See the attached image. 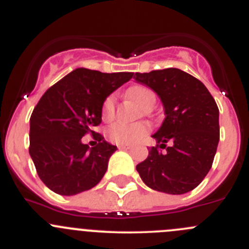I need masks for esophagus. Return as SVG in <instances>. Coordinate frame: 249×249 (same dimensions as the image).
I'll use <instances>...</instances> for the list:
<instances>
[{
  "label": "esophagus",
  "instance_id": "obj_1",
  "mask_svg": "<svg viewBox=\"0 0 249 249\" xmlns=\"http://www.w3.org/2000/svg\"><path fill=\"white\" fill-rule=\"evenodd\" d=\"M118 148L119 149H130L131 148V146H129V144H118Z\"/></svg>",
  "mask_w": 249,
  "mask_h": 249
}]
</instances>
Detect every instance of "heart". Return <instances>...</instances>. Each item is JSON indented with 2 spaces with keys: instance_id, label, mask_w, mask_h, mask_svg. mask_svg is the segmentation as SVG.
Wrapping results in <instances>:
<instances>
[{
  "instance_id": "obj_1",
  "label": "heart",
  "mask_w": 249,
  "mask_h": 249,
  "mask_svg": "<svg viewBox=\"0 0 249 249\" xmlns=\"http://www.w3.org/2000/svg\"><path fill=\"white\" fill-rule=\"evenodd\" d=\"M127 96L139 103L144 110V114H148V110L153 108L156 103L157 96L152 89L146 85L131 86L126 91ZM115 103L117 97L114 93H110L103 100L102 107H101V114L105 120H112L115 114ZM149 126L148 124L143 122L134 123V124H126V123L118 122L110 125L107 129V137L110 142L117 144H134L139 140H141L144 135L148 134Z\"/></svg>"
}]
</instances>
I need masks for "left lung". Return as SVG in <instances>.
Returning <instances> with one entry per match:
<instances>
[{"mask_svg":"<svg viewBox=\"0 0 249 249\" xmlns=\"http://www.w3.org/2000/svg\"><path fill=\"white\" fill-rule=\"evenodd\" d=\"M134 79L160 97L165 120L153 135L159 144L136 165L148 187L169 195L192 191L203 181L216 153L220 127L215 100L202 81L176 68L136 73ZM168 142L172 146L166 147ZM160 148H166L161 154Z\"/></svg>","mask_w":249,"mask_h":249,"instance_id":"1","label":"left lung"}]
</instances>
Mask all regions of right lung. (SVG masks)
Returning a JSON list of instances; mask_svg holds the SVG:
<instances>
[{
  "label": "right lung",
  "mask_w": 249,
  "mask_h": 249,
  "mask_svg": "<svg viewBox=\"0 0 249 249\" xmlns=\"http://www.w3.org/2000/svg\"><path fill=\"white\" fill-rule=\"evenodd\" d=\"M132 75L78 68L43 93L30 117L29 153L48 189L71 196L100 182L117 146L93 127L102 122L103 100ZM88 133L98 143L91 149L81 142Z\"/></svg>",
  "instance_id": "1"
}]
</instances>
